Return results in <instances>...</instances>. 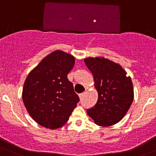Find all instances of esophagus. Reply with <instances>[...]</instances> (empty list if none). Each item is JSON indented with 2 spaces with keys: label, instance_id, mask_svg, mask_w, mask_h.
<instances>
[{
  "label": "esophagus",
  "instance_id": "esophagus-1",
  "mask_svg": "<svg viewBox=\"0 0 156 156\" xmlns=\"http://www.w3.org/2000/svg\"><path fill=\"white\" fill-rule=\"evenodd\" d=\"M85 94H86V92H84V93H82V94H79L80 100H82V99L84 97V96H85Z\"/></svg>",
  "mask_w": 156,
  "mask_h": 156
}]
</instances>
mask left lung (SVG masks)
<instances>
[{
    "label": "left lung",
    "instance_id": "obj_1",
    "mask_svg": "<svg viewBox=\"0 0 156 156\" xmlns=\"http://www.w3.org/2000/svg\"><path fill=\"white\" fill-rule=\"evenodd\" d=\"M84 63L94 76L98 100L87 110L99 126L108 127L120 122L133 100L131 78L119 64L104 57H88Z\"/></svg>",
    "mask_w": 156,
    "mask_h": 156
}]
</instances>
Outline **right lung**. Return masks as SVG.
Listing matches in <instances>:
<instances>
[{
  "instance_id": "obj_1",
  "label": "right lung",
  "mask_w": 156,
  "mask_h": 156,
  "mask_svg": "<svg viewBox=\"0 0 156 156\" xmlns=\"http://www.w3.org/2000/svg\"><path fill=\"white\" fill-rule=\"evenodd\" d=\"M75 57L62 50L52 52L30 72L23 89V100L31 117L41 126H63L79 101L67 75Z\"/></svg>"
}]
</instances>
